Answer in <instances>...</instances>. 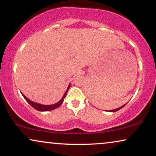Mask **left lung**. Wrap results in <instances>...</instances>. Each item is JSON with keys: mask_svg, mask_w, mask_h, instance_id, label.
Segmentation results:
<instances>
[{"mask_svg": "<svg viewBox=\"0 0 156 156\" xmlns=\"http://www.w3.org/2000/svg\"><path fill=\"white\" fill-rule=\"evenodd\" d=\"M126 104H125V105H123V106H121V107H120V108H116V109H113V110H111V111H110V112H116V111H119L120 109H121L122 108H123L124 106H125Z\"/></svg>", "mask_w": 156, "mask_h": 156, "instance_id": "1", "label": "left lung"}]
</instances>
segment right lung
Wrapping results in <instances>:
<instances>
[{
  "label": "right lung",
  "instance_id": "1",
  "mask_svg": "<svg viewBox=\"0 0 156 156\" xmlns=\"http://www.w3.org/2000/svg\"><path fill=\"white\" fill-rule=\"evenodd\" d=\"M70 86V84H69V86H68L67 90H66L65 93H64L63 98L60 100L58 102L56 103H54V104H53V105H42V104H40V103H35V102H33V101H30V100H29L28 98L25 96V95L23 94L22 93H21V94L23 95V96L24 98L26 99V101H27V102H28L29 104H30L31 106L33 108H35L38 111H52V110L57 108H58L60 105L63 103V100H64V98H65V97L66 96V94H67L68 91V90H69Z\"/></svg>",
  "mask_w": 156,
  "mask_h": 156
}]
</instances>
